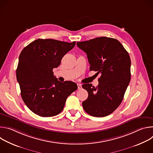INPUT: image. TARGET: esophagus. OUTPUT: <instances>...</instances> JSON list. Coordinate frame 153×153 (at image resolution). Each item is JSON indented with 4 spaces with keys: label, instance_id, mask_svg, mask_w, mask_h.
<instances>
[{
    "label": "esophagus",
    "instance_id": "esophagus-1",
    "mask_svg": "<svg viewBox=\"0 0 153 153\" xmlns=\"http://www.w3.org/2000/svg\"><path fill=\"white\" fill-rule=\"evenodd\" d=\"M77 87L79 90H80L82 88V85L80 83H77Z\"/></svg>",
    "mask_w": 153,
    "mask_h": 153
}]
</instances>
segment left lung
Instances as JSON below:
<instances>
[{
  "instance_id": "obj_1",
  "label": "left lung",
  "mask_w": 153,
  "mask_h": 153,
  "mask_svg": "<svg viewBox=\"0 0 153 153\" xmlns=\"http://www.w3.org/2000/svg\"><path fill=\"white\" fill-rule=\"evenodd\" d=\"M87 54L90 70L100 74L99 85H82L88 93L82 106L88 114L102 117L111 114L121 103L131 80L128 53L116 39L100 37L77 43Z\"/></svg>"
}]
</instances>
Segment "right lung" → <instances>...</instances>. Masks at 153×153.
Segmentation results:
<instances>
[{
    "label": "right lung",
    "mask_w": 153,
    "mask_h": 153,
    "mask_svg": "<svg viewBox=\"0 0 153 153\" xmlns=\"http://www.w3.org/2000/svg\"><path fill=\"white\" fill-rule=\"evenodd\" d=\"M76 45L57 40L38 39L22 51L16 70L21 96L30 110L41 117L59 114L67 97L77 89L71 81L59 82L53 70Z\"/></svg>",
    "instance_id": "1"
}]
</instances>
